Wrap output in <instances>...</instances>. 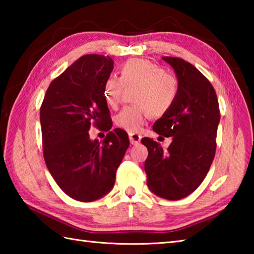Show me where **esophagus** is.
<instances>
[{
	"label": "esophagus",
	"mask_w": 254,
	"mask_h": 254,
	"mask_svg": "<svg viewBox=\"0 0 254 254\" xmlns=\"http://www.w3.org/2000/svg\"><path fill=\"white\" fill-rule=\"evenodd\" d=\"M128 137H130V142H131L132 145L138 144L139 141H141V138H142V136L137 133H130V134H128Z\"/></svg>",
	"instance_id": "34e87169"
}]
</instances>
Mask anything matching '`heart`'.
I'll return each mask as SVG.
<instances>
[{"mask_svg":"<svg viewBox=\"0 0 254 254\" xmlns=\"http://www.w3.org/2000/svg\"><path fill=\"white\" fill-rule=\"evenodd\" d=\"M124 86L137 88L134 101L137 106L126 107L118 113L116 124L130 133L141 130L148 115L161 117L168 112L179 96L180 83L175 74L163 66L142 59H132L123 64L120 77L109 76L104 84L107 105L117 109L120 105Z\"/></svg>","mask_w":254,"mask_h":254,"instance_id":"obj_1","label":"heart"}]
</instances>
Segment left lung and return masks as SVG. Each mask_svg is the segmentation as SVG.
<instances>
[{
    "instance_id": "8db88e82",
    "label": "left lung",
    "mask_w": 254,
    "mask_h": 254,
    "mask_svg": "<svg viewBox=\"0 0 254 254\" xmlns=\"http://www.w3.org/2000/svg\"><path fill=\"white\" fill-rule=\"evenodd\" d=\"M175 69L179 96L171 109L154 123L153 130L172 137L167 152L152 138H142L148 149L145 160L147 187L156 195L177 201L201 185L216 152L220 120L218 100L209 80L180 58L163 57Z\"/></svg>"
}]
</instances>
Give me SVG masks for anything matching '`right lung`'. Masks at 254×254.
Returning <instances> with one entry per match:
<instances>
[{
	"label": "right lung",
	"mask_w": 254,
	"mask_h": 254,
	"mask_svg": "<svg viewBox=\"0 0 254 254\" xmlns=\"http://www.w3.org/2000/svg\"><path fill=\"white\" fill-rule=\"evenodd\" d=\"M112 69L110 57H80L52 80L40 108L46 165L62 191L76 201H96L110 192L130 145L126 131H111L104 84ZM93 125L108 131L102 142L90 139Z\"/></svg>",
	"instance_id": "right-lung-1"
}]
</instances>
